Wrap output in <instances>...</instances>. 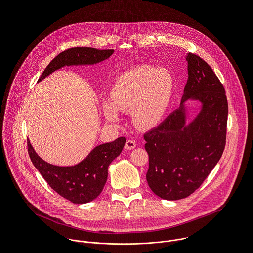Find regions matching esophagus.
I'll return each mask as SVG.
<instances>
[{"label":"esophagus","mask_w":253,"mask_h":253,"mask_svg":"<svg viewBox=\"0 0 253 253\" xmlns=\"http://www.w3.org/2000/svg\"><path fill=\"white\" fill-rule=\"evenodd\" d=\"M135 147H136V142H135L134 140L128 139V140L126 141V143H125V149H127V150H132V149H134Z\"/></svg>","instance_id":"1"}]
</instances>
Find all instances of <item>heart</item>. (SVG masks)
Returning <instances> with one entry per match:
<instances>
[{
    "instance_id": "b5f03b06",
    "label": "heart",
    "mask_w": 253,
    "mask_h": 253,
    "mask_svg": "<svg viewBox=\"0 0 253 253\" xmlns=\"http://www.w3.org/2000/svg\"><path fill=\"white\" fill-rule=\"evenodd\" d=\"M174 89V79L166 69L139 65L121 74L111 90L110 101H104L105 117L119 120V111L132 112L134 124L141 129L151 128L163 117Z\"/></svg>"
}]
</instances>
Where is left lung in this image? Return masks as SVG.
Masks as SVG:
<instances>
[{
	"mask_svg": "<svg viewBox=\"0 0 253 253\" xmlns=\"http://www.w3.org/2000/svg\"><path fill=\"white\" fill-rule=\"evenodd\" d=\"M188 80L181 103L161 124L144 134L149 155L146 179L166 200L182 199L200 187L222 156L226 143L228 103L211 67L188 53ZM187 99L202 103L198 116L186 124Z\"/></svg>",
	"mask_w": 253,
	"mask_h": 253,
	"instance_id": "8db88e82",
	"label": "left lung"
}]
</instances>
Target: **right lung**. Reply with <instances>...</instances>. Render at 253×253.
I'll list each match as a JSON object with an SVG mask.
<instances>
[{"mask_svg":"<svg viewBox=\"0 0 253 253\" xmlns=\"http://www.w3.org/2000/svg\"><path fill=\"white\" fill-rule=\"evenodd\" d=\"M114 50H98L88 47L68 49L55 57L46 67L38 82L64 66L94 65L109 58ZM126 139L96 146L89 155L74 166H56L44 161L28 140V152L32 163L41 173L50 187L65 199L76 203H88L102 192L108 177V167L120 155Z\"/></svg>","mask_w":253,"mask_h":253,"instance_id":"add662e5","label":"right lung"}]
</instances>
